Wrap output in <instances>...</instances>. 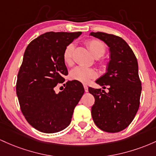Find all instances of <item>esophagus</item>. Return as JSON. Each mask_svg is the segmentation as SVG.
<instances>
[{"label": "esophagus", "instance_id": "34e87169", "mask_svg": "<svg viewBox=\"0 0 156 156\" xmlns=\"http://www.w3.org/2000/svg\"><path fill=\"white\" fill-rule=\"evenodd\" d=\"M83 86H84V89H85V92L88 91V87H87V85H85H85H84Z\"/></svg>", "mask_w": 156, "mask_h": 156}]
</instances>
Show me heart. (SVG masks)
I'll list each match as a JSON object with an SVG mask.
<instances>
[{
  "mask_svg": "<svg viewBox=\"0 0 156 156\" xmlns=\"http://www.w3.org/2000/svg\"><path fill=\"white\" fill-rule=\"evenodd\" d=\"M87 46L91 52L92 55L96 57H101L106 51V46L102 41L97 39H92L87 42ZM74 45L73 43L67 45L62 52V59L66 65L72 63V55ZM97 76V71L91 68L76 66L70 72V77L71 80H76L80 83H87L89 81L96 78Z\"/></svg>",
  "mask_w": 156,
  "mask_h": 156,
  "instance_id": "b5f03b06",
  "label": "heart"
}]
</instances>
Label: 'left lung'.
I'll return each mask as SVG.
<instances>
[{"label":"left lung","instance_id":"1","mask_svg":"<svg viewBox=\"0 0 156 156\" xmlns=\"http://www.w3.org/2000/svg\"><path fill=\"white\" fill-rule=\"evenodd\" d=\"M90 35L104 41L111 51L108 71L96 81L104 89L108 87V91L88 87L95 99L93 120L101 130L120 132L132 122L139 108L141 83L137 59L120 37L104 32H91Z\"/></svg>","mask_w":156,"mask_h":156}]
</instances>
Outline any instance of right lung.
I'll return each mask as SVG.
<instances>
[{"instance_id":"add662e5","label":"right lung","mask_w":156,"mask_h":156,"mask_svg":"<svg viewBox=\"0 0 156 156\" xmlns=\"http://www.w3.org/2000/svg\"><path fill=\"white\" fill-rule=\"evenodd\" d=\"M81 34L50 31L26 47L17 73L16 94L23 115L40 132L54 133L66 128L83 97V85L76 80L68 81L58 94L55 90L68 75L62 59L64 48Z\"/></svg>"}]
</instances>
